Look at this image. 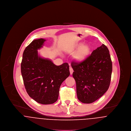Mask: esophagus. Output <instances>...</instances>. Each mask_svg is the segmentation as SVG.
<instances>
[{"label": "esophagus", "mask_w": 131, "mask_h": 131, "mask_svg": "<svg viewBox=\"0 0 131 131\" xmlns=\"http://www.w3.org/2000/svg\"><path fill=\"white\" fill-rule=\"evenodd\" d=\"M69 70H70V74H71V75H72V74H73V72H74V70H73V69L72 68H71V67H70Z\"/></svg>", "instance_id": "obj_1"}]
</instances>
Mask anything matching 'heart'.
Listing matches in <instances>:
<instances>
[{
    "mask_svg": "<svg viewBox=\"0 0 131 131\" xmlns=\"http://www.w3.org/2000/svg\"><path fill=\"white\" fill-rule=\"evenodd\" d=\"M77 49L78 50L73 55V59L77 62H82L86 60L88 57L90 53L91 48L87 44L82 45V43H78L69 50L68 52H73Z\"/></svg>",
    "mask_w": 131,
    "mask_h": 131,
    "instance_id": "heart-1",
    "label": "heart"
}]
</instances>
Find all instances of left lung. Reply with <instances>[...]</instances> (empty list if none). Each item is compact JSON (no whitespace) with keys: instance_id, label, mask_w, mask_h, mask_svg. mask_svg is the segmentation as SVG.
Instances as JSON below:
<instances>
[{"instance_id":"8db88e82","label":"left lung","mask_w":131,"mask_h":131,"mask_svg":"<svg viewBox=\"0 0 131 131\" xmlns=\"http://www.w3.org/2000/svg\"><path fill=\"white\" fill-rule=\"evenodd\" d=\"M73 77L76 82L78 99L90 104L98 100L108 90L112 73V62L107 48L103 44L94 50L87 59L73 61Z\"/></svg>"}]
</instances>
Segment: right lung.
Instances as JSON below:
<instances>
[{
    "label": "right lung",
    "instance_id": "add662e5",
    "mask_svg": "<svg viewBox=\"0 0 131 131\" xmlns=\"http://www.w3.org/2000/svg\"><path fill=\"white\" fill-rule=\"evenodd\" d=\"M46 40H33L26 47L21 63V73L27 93L38 103L48 105L58 99L63 81L70 75L67 63L56 66L49 59L38 55Z\"/></svg>",
    "mask_w": 131,
    "mask_h": 131
}]
</instances>
